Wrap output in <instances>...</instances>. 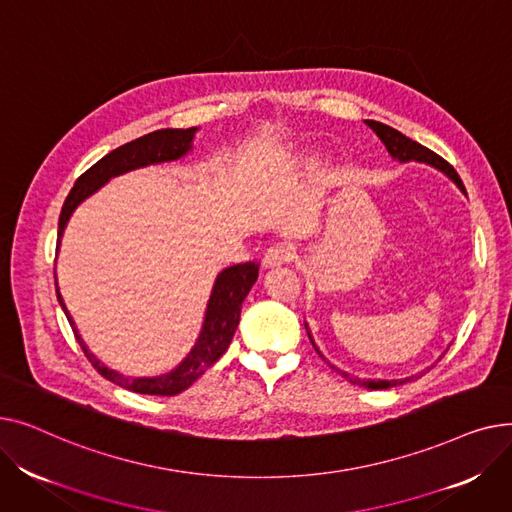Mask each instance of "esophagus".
Instances as JSON below:
<instances>
[{
  "label": "esophagus",
  "instance_id": "obj_1",
  "mask_svg": "<svg viewBox=\"0 0 512 512\" xmlns=\"http://www.w3.org/2000/svg\"><path fill=\"white\" fill-rule=\"evenodd\" d=\"M292 259H294V249L290 245L280 242V245H274L265 251L263 267L265 270H276V267H282V265L290 263Z\"/></svg>",
  "mask_w": 512,
  "mask_h": 512
}]
</instances>
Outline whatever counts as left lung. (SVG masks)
<instances>
[{
    "label": "left lung",
    "instance_id": "8db88e82",
    "mask_svg": "<svg viewBox=\"0 0 512 512\" xmlns=\"http://www.w3.org/2000/svg\"><path fill=\"white\" fill-rule=\"evenodd\" d=\"M365 124H367L375 134H378L380 141L386 145L388 153H390L394 159L402 161V164H405V161H423V164H427V166H434L436 170L444 172V174L465 193V186H463V180L459 178V174H456V170L448 164L446 159H442L438 153L429 151L427 147H423V145H419L417 141L405 137V134L394 130V128L388 126V124L375 122V120H365ZM305 328H307V324H305ZM307 334H309V340L313 342L309 328H307ZM313 346H315V342H313ZM315 351H317V346H315ZM317 353H319V351H317ZM319 357L324 359V355H321V353H319ZM330 367L336 369L334 365H330ZM336 371L342 375L344 380H348L351 384H357V386H363V388H369V390H384V388L400 386V384H407V382H411V380L415 378V375H411V378H405V380H359V378H353V375H348L346 371H340V369H336Z\"/></svg>",
    "mask_w": 512,
    "mask_h": 512
}]
</instances>
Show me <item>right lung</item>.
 Wrapping results in <instances>:
<instances>
[{
	"instance_id": "right-lung-1",
	"label": "right lung",
	"mask_w": 512,
	"mask_h": 512,
	"mask_svg": "<svg viewBox=\"0 0 512 512\" xmlns=\"http://www.w3.org/2000/svg\"><path fill=\"white\" fill-rule=\"evenodd\" d=\"M197 128H164V130H155L145 134V137L130 141L114 151L101 157L95 166H91L83 176H80L74 182V188L70 195L66 197V203L60 213V224H58V245L62 240V234L66 230V224L70 220L72 211L83 203L87 197H91L97 188H101L107 180L126 174L130 170L153 166V164H164V161H174L186 155L193 149V139H195ZM259 276V263L249 261V263H238L232 267H226L224 272L218 274L211 290V297L207 303L205 319H203V328L201 334L191 348L182 363H178L172 371L155 375V378H126V375L105 367L91 351L87 348L85 340L80 338L74 321L64 305V299L60 294V288H56L58 301L70 321L72 332L83 348L87 359L91 365L103 375L105 380H110L126 390L139 392V394H153V396H176L188 386H193L201 375L218 361L232 342V336L236 332L238 319H240V309L242 301L247 299L249 290L257 282ZM58 286V282H56Z\"/></svg>"
}]
</instances>
